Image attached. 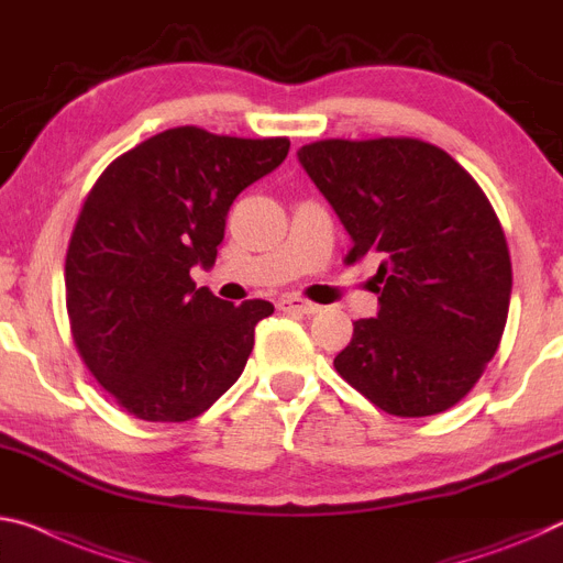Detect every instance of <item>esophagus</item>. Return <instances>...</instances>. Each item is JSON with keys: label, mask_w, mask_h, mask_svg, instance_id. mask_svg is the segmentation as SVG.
Segmentation results:
<instances>
[{"label": "esophagus", "mask_w": 563, "mask_h": 563, "mask_svg": "<svg viewBox=\"0 0 563 563\" xmlns=\"http://www.w3.org/2000/svg\"><path fill=\"white\" fill-rule=\"evenodd\" d=\"M275 308L280 310V313H302V316H313L320 310V306L316 302H310L306 298H298V296H283L275 302Z\"/></svg>", "instance_id": "1"}]
</instances>
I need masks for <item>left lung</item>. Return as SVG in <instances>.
<instances>
[{"mask_svg":"<svg viewBox=\"0 0 563 563\" xmlns=\"http://www.w3.org/2000/svg\"><path fill=\"white\" fill-rule=\"evenodd\" d=\"M300 165L373 261L376 318L353 323L341 378L400 418L456 406L501 343L511 257L486 192L456 159L416 137L318 140Z\"/></svg>","mask_w":563,"mask_h":563,"instance_id":"obj_1","label":"left lung"}]
</instances>
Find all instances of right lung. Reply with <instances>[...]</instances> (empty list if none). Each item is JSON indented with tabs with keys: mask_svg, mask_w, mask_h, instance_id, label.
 <instances>
[{
	"mask_svg": "<svg viewBox=\"0 0 563 563\" xmlns=\"http://www.w3.org/2000/svg\"><path fill=\"white\" fill-rule=\"evenodd\" d=\"M288 150V137L185 124L112 159L87 192L65 263L69 330L130 416L192 421L243 373L273 306L220 300L195 288L190 267L216 263L230 205Z\"/></svg>",
	"mask_w": 563,
	"mask_h": 563,
	"instance_id": "right-lung-1",
	"label": "right lung"
}]
</instances>
